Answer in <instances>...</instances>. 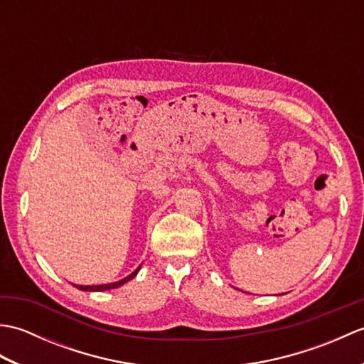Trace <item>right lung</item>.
<instances>
[{
	"label": "right lung",
	"mask_w": 364,
	"mask_h": 364,
	"mask_svg": "<svg viewBox=\"0 0 364 364\" xmlns=\"http://www.w3.org/2000/svg\"><path fill=\"white\" fill-rule=\"evenodd\" d=\"M139 270H141V266H139L134 270V272H131L128 277L122 278V280L114 282V283H107V284H87V286L86 284H73V286H75V288L81 289V291H89V292H102V291H107V289H115V288H119V286L128 283L129 280H133V278L137 275Z\"/></svg>",
	"instance_id": "add662e5"
}]
</instances>
